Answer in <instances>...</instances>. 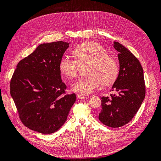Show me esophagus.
<instances>
[{
    "mask_svg": "<svg viewBox=\"0 0 161 161\" xmlns=\"http://www.w3.org/2000/svg\"><path fill=\"white\" fill-rule=\"evenodd\" d=\"M77 97H79V99H84V98H85V97H86L85 95H82V94H78V95H77Z\"/></svg>",
    "mask_w": 161,
    "mask_h": 161,
    "instance_id": "1",
    "label": "esophagus"
}]
</instances>
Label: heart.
<instances>
[{
    "label": "heart",
    "mask_w": 161,
    "mask_h": 161,
    "mask_svg": "<svg viewBox=\"0 0 161 161\" xmlns=\"http://www.w3.org/2000/svg\"><path fill=\"white\" fill-rule=\"evenodd\" d=\"M75 58L64 55L60 62V70L66 77L72 79L77 76L80 65L89 63L87 68L89 75L78 79L72 89L82 95L92 93L102 84L113 83L118 75L119 66L114 58L100 43L86 42L78 46L73 52Z\"/></svg>",
    "instance_id": "obj_1"
}]
</instances>
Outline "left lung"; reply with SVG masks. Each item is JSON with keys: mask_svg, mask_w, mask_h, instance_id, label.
I'll use <instances>...</instances> for the list:
<instances>
[{"mask_svg": "<svg viewBox=\"0 0 161 161\" xmlns=\"http://www.w3.org/2000/svg\"><path fill=\"white\" fill-rule=\"evenodd\" d=\"M118 52L119 70L112 86L116 93L101 97V111L99 119L111 128H119L132 119L145 97L144 72L139 60L121 43L114 42Z\"/></svg>", "mask_w": 161, "mask_h": 161, "instance_id": "8db88e82", "label": "left lung"}]
</instances>
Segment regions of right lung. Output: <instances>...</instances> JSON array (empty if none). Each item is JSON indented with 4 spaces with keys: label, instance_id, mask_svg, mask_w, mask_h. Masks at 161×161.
Returning a JSON list of instances; mask_svg holds the SVG:
<instances>
[{
    "label": "right lung",
    "instance_id": "obj_1",
    "mask_svg": "<svg viewBox=\"0 0 161 161\" xmlns=\"http://www.w3.org/2000/svg\"><path fill=\"white\" fill-rule=\"evenodd\" d=\"M69 43H42L18 63L11 80V95L23 124L44 134L59 130L67 119L76 95L63 93L60 62Z\"/></svg>",
    "mask_w": 161,
    "mask_h": 161
}]
</instances>
